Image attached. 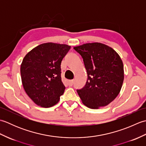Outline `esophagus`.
<instances>
[{
	"instance_id": "1",
	"label": "esophagus",
	"mask_w": 146,
	"mask_h": 146,
	"mask_svg": "<svg viewBox=\"0 0 146 146\" xmlns=\"http://www.w3.org/2000/svg\"><path fill=\"white\" fill-rule=\"evenodd\" d=\"M74 83V81L73 80H70V81H68V85H69L70 86H71Z\"/></svg>"
}]
</instances>
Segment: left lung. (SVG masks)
Instances as JSON below:
<instances>
[{
  "label": "left lung",
  "mask_w": 146,
  "mask_h": 146,
  "mask_svg": "<svg viewBox=\"0 0 146 146\" xmlns=\"http://www.w3.org/2000/svg\"><path fill=\"white\" fill-rule=\"evenodd\" d=\"M73 48L82 56L88 76L84 87L76 90L83 104L92 109L106 106L117 97L123 84L120 57L112 48L100 42Z\"/></svg>",
  "instance_id": "1"
}]
</instances>
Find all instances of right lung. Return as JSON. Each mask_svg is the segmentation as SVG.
I'll return each mask as SVG.
<instances>
[{
  "instance_id": "1",
  "label": "right lung",
  "mask_w": 146,
  "mask_h": 146,
  "mask_svg": "<svg viewBox=\"0 0 146 146\" xmlns=\"http://www.w3.org/2000/svg\"><path fill=\"white\" fill-rule=\"evenodd\" d=\"M71 46L48 42L27 53L21 66L24 90L35 103L48 108L56 104L65 86L61 81V63Z\"/></svg>"
}]
</instances>
